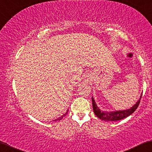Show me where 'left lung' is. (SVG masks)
Wrapping results in <instances>:
<instances>
[{
    "label": "left lung",
    "mask_w": 152,
    "mask_h": 152,
    "mask_svg": "<svg viewBox=\"0 0 152 152\" xmlns=\"http://www.w3.org/2000/svg\"><path fill=\"white\" fill-rule=\"evenodd\" d=\"M142 95L140 96V98L139 99L135 104H134L130 109H126V110L123 111H102L100 109L97 107L96 104L95 99L93 97H92V102H93V108L95 114L98 118H99L102 120L106 121H119L124 119L126 117L129 116L131 115L132 113L137 109V107L139 106L140 99H141Z\"/></svg>",
    "instance_id": "1"
}]
</instances>
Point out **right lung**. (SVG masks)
Listing matches in <instances>:
<instances>
[{
  "mask_svg": "<svg viewBox=\"0 0 152 152\" xmlns=\"http://www.w3.org/2000/svg\"><path fill=\"white\" fill-rule=\"evenodd\" d=\"M68 111H69V110H67L66 111V112L65 113V114H64L62 115V116H61L60 117H59V118H57V119H55V120H54V121H59V120H61V119H62L63 117H64V116H66V115L67 114V113H68Z\"/></svg>",
  "mask_w": 152,
  "mask_h": 152,
  "instance_id": "obj_1",
  "label": "right lung"
}]
</instances>
